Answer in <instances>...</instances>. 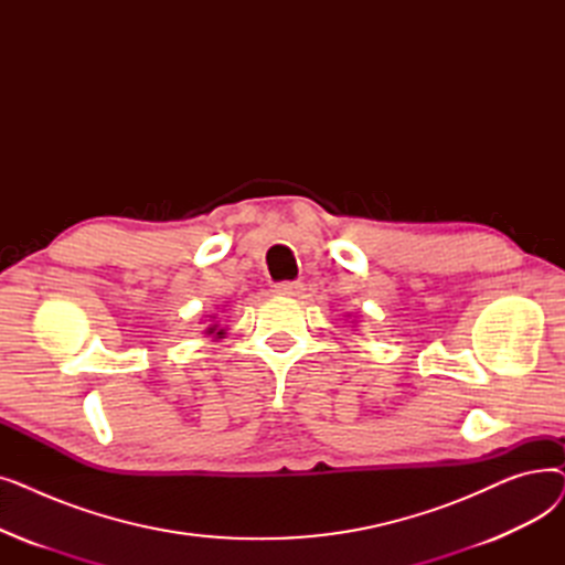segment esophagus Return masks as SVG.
<instances>
[{
	"instance_id": "obj_1",
	"label": "esophagus",
	"mask_w": 565,
	"mask_h": 565,
	"mask_svg": "<svg viewBox=\"0 0 565 565\" xmlns=\"http://www.w3.org/2000/svg\"><path fill=\"white\" fill-rule=\"evenodd\" d=\"M275 295H284V298H295V295L302 292V284L300 281H279L273 286Z\"/></svg>"
}]
</instances>
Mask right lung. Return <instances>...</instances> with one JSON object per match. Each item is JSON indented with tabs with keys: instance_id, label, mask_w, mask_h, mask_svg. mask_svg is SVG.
I'll return each instance as SVG.
<instances>
[{
	"instance_id": "right-lung-1",
	"label": "right lung",
	"mask_w": 565,
	"mask_h": 565,
	"mask_svg": "<svg viewBox=\"0 0 565 565\" xmlns=\"http://www.w3.org/2000/svg\"><path fill=\"white\" fill-rule=\"evenodd\" d=\"M205 334H207V337H217V339H222V337H224V330H220V324H211V328L205 330Z\"/></svg>"
}]
</instances>
